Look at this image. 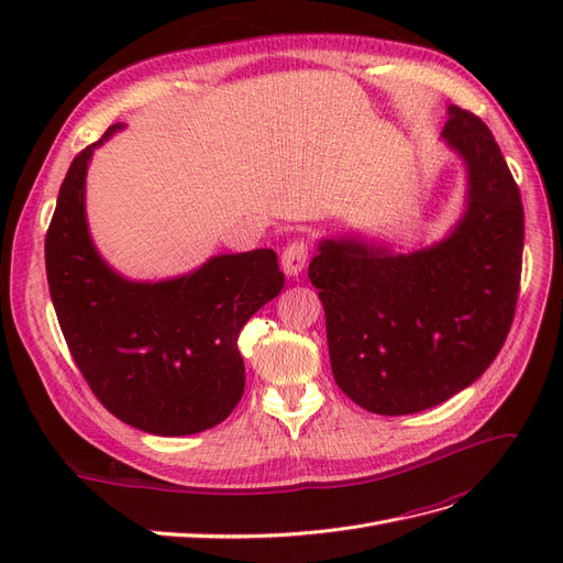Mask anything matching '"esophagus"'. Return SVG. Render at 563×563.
I'll return each instance as SVG.
<instances>
[{
	"mask_svg": "<svg viewBox=\"0 0 563 563\" xmlns=\"http://www.w3.org/2000/svg\"><path fill=\"white\" fill-rule=\"evenodd\" d=\"M305 265H308V244L305 242H291L282 253V267L286 277H300Z\"/></svg>",
	"mask_w": 563,
	"mask_h": 563,
	"instance_id": "1",
	"label": "esophagus"
}]
</instances>
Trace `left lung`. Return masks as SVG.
<instances>
[{
  "instance_id": "left-lung-1",
  "label": "left lung",
  "mask_w": 563,
  "mask_h": 563,
  "mask_svg": "<svg viewBox=\"0 0 563 563\" xmlns=\"http://www.w3.org/2000/svg\"><path fill=\"white\" fill-rule=\"evenodd\" d=\"M446 112L441 139L465 166L453 228L408 251L364 234L323 236L308 272L327 312L333 378L378 416L418 413L470 387L515 319L519 187L482 119L457 106Z\"/></svg>"
}]
</instances>
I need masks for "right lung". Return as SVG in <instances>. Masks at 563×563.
Instances as JSON below:
<instances>
[{"label": "right lung", "instance_id": "obj_1", "mask_svg": "<svg viewBox=\"0 0 563 563\" xmlns=\"http://www.w3.org/2000/svg\"><path fill=\"white\" fill-rule=\"evenodd\" d=\"M98 143L81 150L60 185L46 232V279L65 343L112 416L157 437L197 434L223 422L244 395L236 340L284 288L277 253L213 255L159 282L129 279L100 255L87 220V172Z\"/></svg>", "mask_w": 563, "mask_h": 563}]
</instances>
